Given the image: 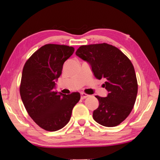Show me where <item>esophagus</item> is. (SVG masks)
I'll use <instances>...</instances> for the list:
<instances>
[{
	"label": "esophagus",
	"instance_id": "obj_1",
	"mask_svg": "<svg viewBox=\"0 0 160 160\" xmlns=\"http://www.w3.org/2000/svg\"><path fill=\"white\" fill-rule=\"evenodd\" d=\"M88 97H89V95H87V94L84 93V92L81 93V98H82V99H85V98H87Z\"/></svg>",
	"mask_w": 160,
	"mask_h": 160
}]
</instances>
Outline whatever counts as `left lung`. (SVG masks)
<instances>
[{"label":"left lung","instance_id":"obj_1","mask_svg":"<svg viewBox=\"0 0 160 160\" xmlns=\"http://www.w3.org/2000/svg\"><path fill=\"white\" fill-rule=\"evenodd\" d=\"M76 54L90 64L96 78L106 80L102 86L108 94L106 98L95 96L99 106L93 111V119L105 127L119 125L132 111L137 97L132 63L118 48L106 43L81 46Z\"/></svg>","mask_w":160,"mask_h":160}]
</instances>
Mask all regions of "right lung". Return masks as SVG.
Returning <instances> with one entry per match:
<instances>
[{"mask_svg":"<svg viewBox=\"0 0 160 160\" xmlns=\"http://www.w3.org/2000/svg\"><path fill=\"white\" fill-rule=\"evenodd\" d=\"M73 52V47L46 44L24 65L19 87L22 100L32 119L47 131H57L66 125L81 98L79 92L64 95L54 91L55 80Z\"/></svg>","mask_w":160,"mask_h":160,"instance_id":"add662e5","label":"right lung"}]
</instances>
